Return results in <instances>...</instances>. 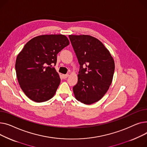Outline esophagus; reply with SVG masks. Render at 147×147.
<instances>
[{
	"label": "esophagus",
	"mask_w": 147,
	"mask_h": 147,
	"mask_svg": "<svg viewBox=\"0 0 147 147\" xmlns=\"http://www.w3.org/2000/svg\"><path fill=\"white\" fill-rule=\"evenodd\" d=\"M69 76V74H66V75H64V74H63L62 75V77H63V79H66V78H67Z\"/></svg>",
	"instance_id": "esophagus-1"
}]
</instances>
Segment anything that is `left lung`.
Instances as JSON below:
<instances>
[{"instance_id": "obj_1", "label": "left lung", "mask_w": 147, "mask_h": 147, "mask_svg": "<svg viewBox=\"0 0 147 147\" xmlns=\"http://www.w3.org/2000/svg\"><path fill=\"white\" fill-rule=\"evenodd\" d=\"M80 65L78 83L73 87L78 101L91 105L108 91L113 80L115 62L109 51L97 38L88 35H69Z\"/></svg>"}]
</instances>
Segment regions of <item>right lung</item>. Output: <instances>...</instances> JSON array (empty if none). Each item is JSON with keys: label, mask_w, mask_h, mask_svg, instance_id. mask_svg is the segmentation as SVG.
I'll return each instance as SVG.
<instances>
[{"label": "right lung", "mask_w": 147, "mask_h": 147, "mask_svg": "<svg viewBox=\"0 0 147 147\" xmlns=\"http://www.w3.org/2000/svg\"><path fill=\"white\" fill-rule=\"evenodd\" d=\"M69 45L62 34L39 36L26 43L17 56L15 70L20 87L30 99L41 102L54 96L60 78L49 66L56 64L57 53Z\"/></svg>", "instance_id": "add662e5"}]
</instances>
